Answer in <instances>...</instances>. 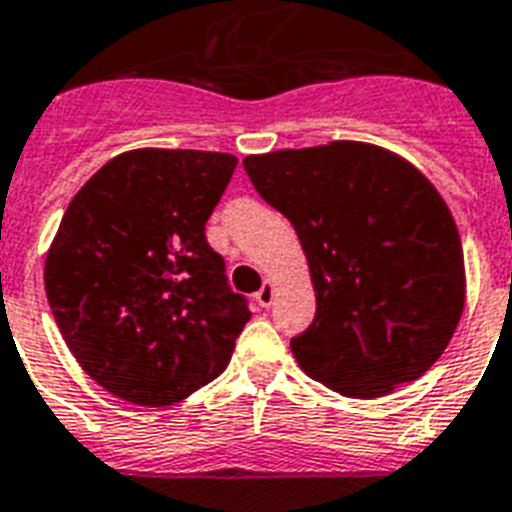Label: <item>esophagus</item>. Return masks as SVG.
<instances>
[{"label": "esophagus", "instance_id": "obj_1", "mask_svg": "<svg viewBox=\"0 0 512 512\" xmlns=\"http://www.w3.org/2000/svg\"><path fill=\"white\" fill-rule=\"evenodd\" d=\"M253 298H256V303H259L261 308L272 306V301H274V285H272V282H264L259 293L253 295Z\"/></svg>", "mask_w": 512, "mask_h": 512}]
</instances>
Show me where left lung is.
<instances>
[{
	"mask_svg": "<svg viewBox=\"0 0 512 512\" xmlns=\"http://www.w3.org/2000/svg\"><path fill=\"white\" fill-rule=\"evenodd\" d=\"M243 167L306 251L316 316L290 348L308 377L369 400L429 371L466 301L458 227L434 185L356 141L246 156Z\"/></svg>",
	"mask_w": 512,
	"mask_h": 512,
	"instance_id": "8db88e82",
	"label": "left lung"
}]
</instances>
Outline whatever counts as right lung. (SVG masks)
<instances>
[{"label": "right lung", "instance_id": "add662e5", "mask_svg": "<svg viewBox=\"0 0 512 512\" xmlns=\"http://www.w3.org/2000/svg\"><path fill=\"white\" fill-rule=\"evenodd\" d=\"M235 167L217 151H128L67 206L46 298L70 353L117 398L162 408L227 369L251 311L206 222Z\"/></svg>", "mask_w": 512, "mask_h": 512}]
</instances>
